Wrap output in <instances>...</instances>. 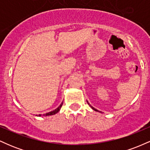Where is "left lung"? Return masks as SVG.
<instances>
[{"instance_id":"8db88e82","label":"left lung","mask_w":150,"mask_h":150,"mask_svg":"<svg viewBox=\"0 0 150 150\" xmlns=\"http://www.w3.org/2000/svg\"><path fill=\"white\" fill-rule=\"evenodd\" d=\"M87 103H88V101H87ZM88 104H89V103H88ZM89 106H91V107H92V109H93V110H94V111H98V112H101V111H98V110H97V109H95V108H94V107H92V106H91V105H89Z\"/></svg>"}]
</instances>
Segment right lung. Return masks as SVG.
Masks as SVG:
<instances>
[{
    "label": "right lung",
    "instance_id": "add662e5",
    "mask_svg": "<svg viewBox=\"0 0 150 150\" xmlns=\"http://www.w3.org/2000/svg\"><path fill=\"white\" fill-rule=\"evenodd\" d=\"M62 104H63V103H62V104H61V105H60V106H58V107L57 108H56V109L53 110V111H51V112H49V113H46V114H44V116H51V115H54V114H56V113H58V111H60V109H61V106H62ZM39 116H41V115L39 114Z\"/></svg>",
    "mask_w": 150,
    "mask_h": 150
}]
</instances>
